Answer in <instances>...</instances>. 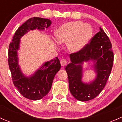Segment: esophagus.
<instances>
[{
  "instance_id": "obj_1",
  "label": "esophagus",
  "mask_w": 122,
  "mask_h": 122,
  "mask_svg": "<svg viewBox=\"0 0 122 122\" xmlns=\"http://www.w3.org/2000/svg\"><path fill=\"white\" fill-rule=\"evenodd\" d=\"M60 62H61V66H62V67H64V66H66V64L67 63V60H66V59L63 58V59H62V60H61Z\"/></svg>"
}]
</instances>
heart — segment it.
<instances>
[{
    "label": "heart",
    "instance_id": "b5f03b06",
    "mask_svg": "<svg viewBox=\"0 0 122 122\" xmlns=\"http://www.w3.org/2000/svg\"><path fill=\"white\" fill-rule=\"evenodd\" d=\"M92 34L91 26L80 21L65 23L55 32L58 42L67 44L69 50L74 52L82 50L90 40Z\"/></svg>",
    "mask_w": 122,
    "mask_h": 122
}]
</instances>
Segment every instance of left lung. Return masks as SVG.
Masks as SVG:
<instances>
[{"mask_svg": "<svg viewBox=\"0 0 122 122\" xmlns=\"http://www.w3.org/2000/svg\"><path fill=\"white\" fill-rule=\"evenodd\" d=\"M109 38L100 28L97 33L82 50L70 54L71 63L66 67L68 74L69 88L78 100L86 102L96 97L103 90L110 76L113 64L114 55ZM93 60L97 77L90 84L81 81L82 66L84 61Z\"/></svg>", "mask_w": 122, "mask_h": 122, "instance_id": "obj_1", "label": "left lung"}]
</instances>
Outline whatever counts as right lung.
<instances>
[{"instance_id": "right-lung-1", "label": "right lung", "mask_w": 122, "mask_h": 122, "mask_svg": "<svg viewBox=\"0 0 122 122\" xmlns=\"http://www.w3.org/2000/svg\"><path fill=\"white\" fill-rule=\"evenodd\" d=\"M48 19L34 17L27 20L16 30L10 43L8 50V64L13 84L24 97L32 100L42 99L49 93L56 72L61 68L58 57L45 62L30 77H26L22 73L18 65L17 51L20 38L30 30H44L51 25Z\"/></svg>"}]
</instances>
